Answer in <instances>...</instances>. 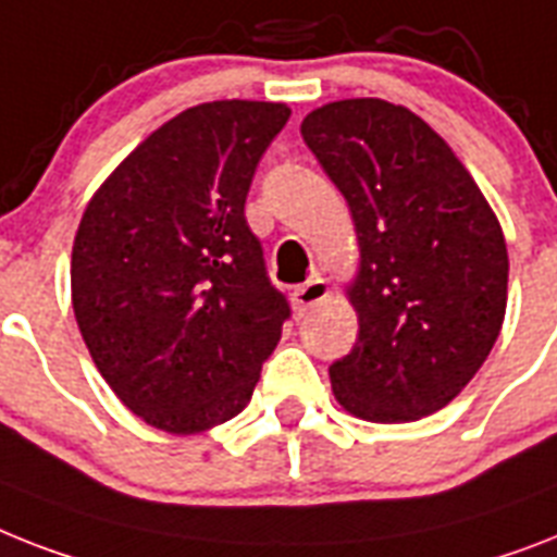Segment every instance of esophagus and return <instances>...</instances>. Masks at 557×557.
<instances>
[{
	"label": "esophagus",
	"instance_id": "1",
	"mask_svg": "<svg viewBox=\"0 0 557 557\" xmlns=\"http://www.w3.org/2000/svg\"><path fill=\"white\" fill-rule=\"evenodd\" d=\"M325 297H329V283H325L323 277H318V274H314L311 280H306L302 286L294 288V294H292L294 309L300 311V314L302 311L314 309V306H318V302H323Z\"/></svg>",
	"mask_w": 557,
	"mask_h": 557
}]
</instances>
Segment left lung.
<instances>
[{"label": "left lung", "instance_id": "obj_1", "mask_svg": "<svg viewBox=\"0 0 557 557\" xmlns=\"http://www.w3.org/2000/svg\"><path fill=\"white\" fill-rule=\"evenodd\" d=\"M355 220V349L329 366L337 404L409 423L460 395L506 314L509 257L495 211L446 139L409 108L341 99L300 125Z\"/></svg>", "mask_w": 557, "mask_h": 557}]
</instances>
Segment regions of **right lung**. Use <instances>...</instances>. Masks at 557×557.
Here are the masks:
<instances>
[{"instance_id": "right-lung-1", "label": "right lung", "mask_w": 557, "mask_h": 557, "mask_svg": "<svg viewBox=\"0 0 557 557\" xmlns=\"http://www.w3.org/2000/svg\"><path fill=\"white\" fill-rule=\"evenodd\" d=\"M283 102H202L143 139L90 197L71 300L99 374L148 426L197 435L246 409L292 309L246 223Z\"/></svg>"}]
</instances>
